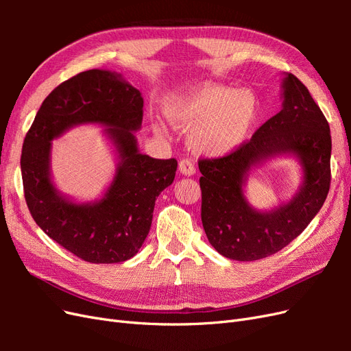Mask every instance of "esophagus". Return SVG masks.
<instances>
[{
    "label": "esophagus",
    "instance_id": "1",
    "mask_svg": "<svg viewBox=\"0 0 351 351\" xmlns=\"http://www.w3.org/2000/svg\"><path fill=\"white\" fill-rule=\"evenodd\" d=\"M178 169H180V173L184 174V176H193L196 173V168L189 158H184L178 162Z\"/></svg>",
    "mask_w": 351,
    "mask_h": 351
}]
</instances>
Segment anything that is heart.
Masks as SVG:
<instances>
[{"label":"heart","mask_w":351,"mask_h":351,"mask_svg":"<svg viewBox=\"0 0 351 351\" xmlns=\"http://www.w3.org/2000/svg\"><path fill=\"white\" fill-rule=\"evenodd\" d=\"M164 112L176 129L190 130L189 145L195 152L222 156L247 137L258 115V99L249 89L205 83L168 101Z\"/></svg>","instance_id":"heart-1"}]
</instances>
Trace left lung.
<instances>
[{
  "mask_svg": "<svg viewBox=\"0 0 351 351\" xmlns=\"http://www.w3.org/2000/svg\"><path fill=\"white\" fill-rule=\"evenodd\" d=\"M282 110L252 139L221 158L199 159L202 224L212 246L234 261H258L284 249L322 208L331 183V132L321 108L294 74L282 80ZM300 158L304 183L289 204L268 213L253 210L242 186L265 158Z\"/></svg>",
  "mask_w": 351,
  "mask_h": 351,
  "instance_id": "1",
  "label": "left lung"
}]
</instances>
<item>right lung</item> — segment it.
<instances>
[{"instance_id": "right-lung-1", "label": "right lung", "mask_w": 351, "mask_h": 351, "mask_svg": "<svg viewBox=\"0 0 351 351\" xmlns=\"http://www.w3.org/2000/svg\"><path fill=\"white\" fill-rule=\"evenodd\" d=\"M143 119L141 92L121 74L82 71L52 90L25 137L20 167L27 208L60 246L90 263H119L139 252L151 230L154 206L174 182L177 161L137 149L133 132ZM102 123L119 155L113 183L101 201L76 204L50 180V142L74 125Z\"/></svg>"}]
</instances>
